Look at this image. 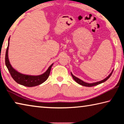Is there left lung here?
<instances>
[{
    "label": "left lung",
    "instance_id": "obj_1",
    "mask_svg": "<svg viewBox=\"0 0 124 124\" xmlns=\"http://www.w3.org/2000/svg\"><path fill=\"white\" fill-rule=\"evenodd\" d=\"M113 70L112 71V72H111L110 74H109V75L106 78H104V80H103L101 81H98V82H94V83H92V84H88V83H86V82H85L84 81H82L80 79H79L78 78H76V77L74 75H73V74L72 73H71V76H72L73 78H74V80L76 81L77 83H78V84H80L81 85H82V86H86V87H92V86H96V85H98L99 84H102V83L105 82V81H106L108 79L110 78V76L111 75V74H112V73L113 72Z\"/></svg>",
    "mask_w": 124,
    "mask_h": 124
}]
</instances>
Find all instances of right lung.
I'll return each instance as SVG.
<instances>
[{"label": "right lung", "mask_w": 124, "mask_h": 124, "mask_svg": "<svg viewBox=\"0 0 124 124\" xmlns=\"http://www.w3.org/2000/svg\"><path fill=\"white\" fill-rule=\"evenodd\" d=\"M9 40L10 37L9 38V40H8V46L5 54V65L14 80L17 84L27 87H33L38 86V85H39L44 82H45L47 80L49 76L52 66L53 64H52L49 67L48 70L44 74L38 76L27 75L22 74L21 73L17 72V71H16L11 66L9 62V58H8V49H9Z\"/></svg>", "instance_id": "obj_1"}]
</instances>
